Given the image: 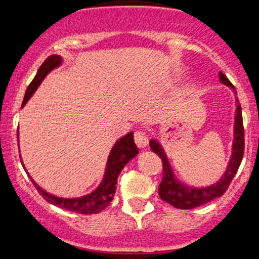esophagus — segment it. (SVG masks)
Segmentation results:
<instances>
[{
    "mask_svg": "<svg viewBox=\"0 0 259 259\" xmlns=\"http://www.w3.org/2000/svg\"><path fill=\"white\" fill-rule=\"evenodd\" d=\"M134 140H135L136 146L140 147V149H144V147H146L147 144H149L147 136L143 132V130H136V132L134 133Z\"/></svg>",
    "mask_w": 259,
    "mask_h": 259,
    "instance_id": "34e87169",
    "label": "esophagus"
}]
</instances>
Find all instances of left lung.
<instances>
[{"label":"left lung","instance_id":"8db88e82","mask_svg":"<svg viewBox=\"0 0 259 259\" xmlns=\"http://www.w3.org/2000/svg\"><path fill=\"white\" fill-rule=\"evenodd\" d=\"M220 81L225 86H229L235 90L234 84L229 81V78L223 72H220ZM150 147L156 155L160 156L162 161V181L160 187H158V194H160L162 200L167 201V203L171 204L172 206L177 209H193L204 205V204L211 201L212 199L221 197L226 192L230 183L234 180L238 167H240L241 161H242L243 151H245V130H243L241 106L238 104L237 101L232 157L230 160L229 166H227L225 175L221 177V180L218 183L212 184V186L205 187V188H193V187L181 183L173 175L168 160H167L160 144L156 140H151L150 141Z\"/></svg>","mask_w":259,"mask_h":259}]
</instances>
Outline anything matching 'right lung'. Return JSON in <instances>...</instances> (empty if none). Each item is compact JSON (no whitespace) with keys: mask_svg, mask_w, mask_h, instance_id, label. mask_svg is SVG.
<instances>
[{"mask_svg":"<svg viewBox=\"0 0 259 259\" xmlns=\"http://www.w3.org/2000/svg\"><path fill=\"white\" fill-rule=\"evenodd\" d=\"M60 64L61 59L60 56L58 55H50L49 58L45 59V61L42 62L41 66L39 67L35 77L33 78V81L30 82L27 91H25L22 107L27 103L28 99L32 97L34 91L38 88L40 82L44 79L45 76H47V73H49L51 70L58 67ZM17 138H18V130H17ZM138 153L139 150L134 143L133 133H129V134L125 135L124 138H121L120 140H118V143L113 146L112 151H110L106 168V175H104V178L103 181H102L101 186H99L95 192L91 193V194L84 195V197L81 198L69 199L55 197V195H51L49 193L45 192V190H42L35 182L33 180L32 181L34 187H35L36 190L39 192V194H40L47 201L54 204V205L59 206V208L61 209L70 210V211L79 212V214L83 215L97 214V212L106 209L110 204V201L113 200V197H114V193L116 189V178H118L119 173H120L121 169L124 168L125 164L132 160L133 157H135Z\"/></svg>","mask_w":259,"mask_h":259,"instance_id":"add662e5","label":"right lung"}]
</instances>
